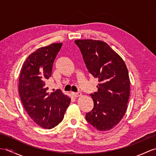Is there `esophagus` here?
Masks as SVG:
<instances>
[{"label":"esophagus","mask_w":156,"mask_h":156,"mask_svg":"<svg viewBox=\"0 0 156 156\" xmlns=\"http://www.w3.org/2000/svg\"><path fill=\"white\" fill-rule=\"evenodd\" d=\"M72 94L76 98L80 97H81V96H82L81 92H72Z\"/></svg>","instance_id":"esophagus-1"}]
</instances>
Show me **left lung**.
I'll list each match as a JSON object with an SVG mask.
<instances>
[{"label": "left lung", "mask_w": 156, "mask_h": 156, "mask_svg": "<svg viewBox=\"0 0 156 156\" xmlns=\"http://www.w3.org/2000/svg\"><path fill=\"white\" fill-rule=\"evenodd\" d=\"M88 72L98 79V91L91 94L94 108L87 121L98 131H108L121 121L127 108L130 80L125 62L107 43L77 39Z\"/></svg>", "instance_id": "obj_1"}]
</instances>
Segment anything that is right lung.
I'll list each match as a JSON object with an SVG mask.
<instances>
[{"label": "right lung", "mask_w": 156, "mask_h": 156, "mask_svg": "<svg viewBox=\"0 0 156 156\" xmlns=\"http://www.w3.org/2000/svg\"><path fill=\"white\" fill-rule=\"evenodd\" d=\"M62 46V43H55L33 52L23 63L19 75V92L23 107L33 121L44 129L62 122L71 101L59 89L49 92L45 84Z\"/></svg>", "instance_id": "1"}]
</instances>
